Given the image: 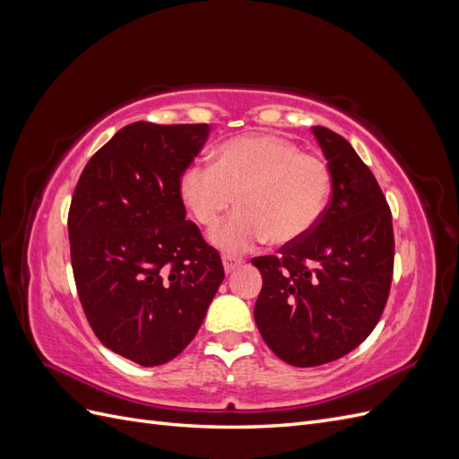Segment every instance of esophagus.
<instances>
[{
    "mask_svg": "<svg viewBox=\"0 0 459 459\" xmlns=\"http://www.w3.org/2000/svg\"><path fill=\"white\" fill-rule=\"evenodd\" d=\"M221 262H224L226 273H231L235 268L241 266V264H243L245 260H243V258H233V256H224V258H221Z\"/></svg>",
    "mask_w": 459,
    "mask_h": 459,
    "instance_id": "esophagus-1",
    "label": "esophagus"
}]
</instances>
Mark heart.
Segmentation results:
<instances>
[{"mask_svg":"<svg viewBox=\"0 0 459 459\" xmlns=\"http://www.w3.org/2000/svg\"><path fill=\"white\" fill-rule=\"evenodd\" d=\"M178 193L197 224L214 228L235 212L211 241L239 255L270 239L290 245L307 238L331 197L327 164L280 135H241L216 149L214 166L193 162L178 179Z\"/></svg>","mask_w":459,"mask_h":459,"instance_id":"heart-1","label":"heart"}]
</instances>
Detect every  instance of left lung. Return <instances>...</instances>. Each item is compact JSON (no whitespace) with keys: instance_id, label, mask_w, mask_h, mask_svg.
Instances as JSON below:
<instances>
[{"instance_id":"obj_1","label":"left lung","mask_w":459,"mask_h":459,"mask_svg":"<svg viewBox=\"0 0 459 459\" xmlns=\"http://www.w3.org/2000/svg\"><path fill=\"white\" fill-rule=\"evenodd\" d=\"M331 172V201L307 238L253 260L262 273L255 322L272 352L314 368L362 344L385 310L393 281L391 208L352 145L312 126Z\"/></svg>"}]
</instances>
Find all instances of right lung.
<instances>
[{"label":"right lung","instance_id":"add662e5","mask_svg":"<svg viewBox=\"0 0 459 459\" xmlns=\"http://www.w3.org/2000/svg\"><path fill=\"white\" fill-rule=\"evenodd\" d=\"M208 134V124H128L74 189L68 239L82 308L107 349L143 368L186 349L224 281L178 193Z\"/></svg>","mask_w":459,"mask_h":459}]
</instances>
